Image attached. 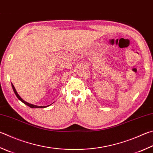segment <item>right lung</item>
<instances>
[{"label":"right lung","mask_w":153,"mask_h":153,"mask_svg":"<svg viewBox=\"0 0 153 153\" xmlns=\"http://www.w3.org/2000/svg\"><path fill=\"white\" fill-rule=\"evenodd\" d=\"M12 88H13V91H14V92H15V95L16 96V97H17L18 98V99L19 100H21L22 102H23V103H24L25 104H26L27 105H28V106H29L30 108H45V107H47V106H38V105H33V104H29V103H28V102H25V101H24L23 99H22L20 96H19V94H17V92H16V90H15V87H14V85L12 84Z\"/></svg>","instance_id":"1"}]
</instances>
